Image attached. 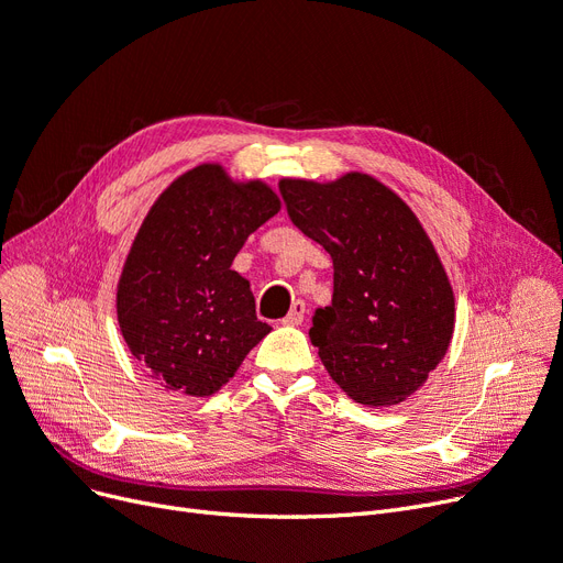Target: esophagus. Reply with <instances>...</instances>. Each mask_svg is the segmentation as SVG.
Instances as JSON below:
<instances>
[{"instance_id": "obj_1", "label": "esophagus", "mask_w": 563, "mask_h": 563, "mask_svg": "<svg viewBox=\"0 0 563 563\" xmlns=\"http://www.w3.org/2000/svg\"><path fill=\"white\" fill-rule=\"evenodd\" d=\"M303 318H306V303H303V301H295V303H292V310H289V313L285 316L283 324H287V327H299V324L303 322Z\"/></svg>"}]
</instances>
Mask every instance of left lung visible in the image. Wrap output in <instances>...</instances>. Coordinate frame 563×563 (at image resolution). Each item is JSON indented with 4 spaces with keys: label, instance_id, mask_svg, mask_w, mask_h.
I'll return each mask as SVG.
<instances>
[{
    "label": "left lung",
    "instance_id": "8db88e82",
    "mask_svg": "<svg viewBox=\"0 0 563 563\" xmlns=\"http://www.w3.org/2000/svg\"><path fill=\"white\" fill-rule=\"evenodd\" d=\"M287 216L334 262V297L308 336L350 399L406 401L439 366L454 331V295L410 206L362 172L318 183L283 178Z\"/></svg>",
    "mask_w": 563,
    "mask_h": 563
}]
</instances>
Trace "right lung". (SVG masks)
<instances>
[{
  "mask_svg": "<svg viewBox=\"0 0 563 563\" xmlns=\"http://www.w3.org/2000/svg\"><path fill=\"white\" fill-rule=\"evenodd\" d=\"M280 211L264 180H234L220 164L178 176L151 206L118 280V324L162 387L211 397L271 327L232 268L247 236Z\"/></svg>",
  "mask_w": 563,
  "mask_h": 563,
  "instance_id": "right-lung-1",
  "label": "right lung"
}]
</instances>
